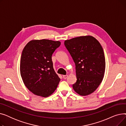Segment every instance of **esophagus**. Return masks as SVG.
I'll list each match as a JSON object with an SVG mask.
<instances>
[{"label":"esophagus","mask_w":126,"mask_h":126,"mask_svg":"<svg viewBox=\"0 0 126 126\" xmlns=\"http://www.w3.org/2000/svg\"><path fill=\"white\" fill-rule=\"evenodd\" d=\"M67 77H68V75H63V78L64 79H67Z\"/></svg>","instance_id":"obj_1"}]
</instances>
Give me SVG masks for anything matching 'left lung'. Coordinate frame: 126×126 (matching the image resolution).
I'll return each instance as SVG.
<instances>
[{
  "label": "left lung",
  "instance_id": "1",
  "mask_svg": "<svg viewBox=\"0 0 126 126\" xmlns=\"http://www.w3.org/2000/svg\"><path fill=\"white\" fill-rule=\"evenodd\" d=\"M64 45L76 65L77 80L72 87L80 95H89L101 83L105 58L101 44L94 37L80 36L65 40Z\"/></svg>",
  "mask_w": 126,
  "mask_h": 126
}]
</instances>
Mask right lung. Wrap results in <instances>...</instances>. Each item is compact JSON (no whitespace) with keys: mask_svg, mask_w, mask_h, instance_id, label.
Segmentation results:
<instances>
[{"mask_svg":"<svg viewBox=\"0 0 126 126\" xmlns=\"http://www.w3.org/2000/svg\"><path fill=\"white\" fill-rule=\"evenodd\" d=\"M60 45V41L34 40L23 48L20 74L25 86L34 94L46 97L56 89L60 79L53 68L51 56Z\"/></svg>","mask_w":126,"mask_h":126,"instance_id":"add662e5","label":"right lung"}]
</instances>
